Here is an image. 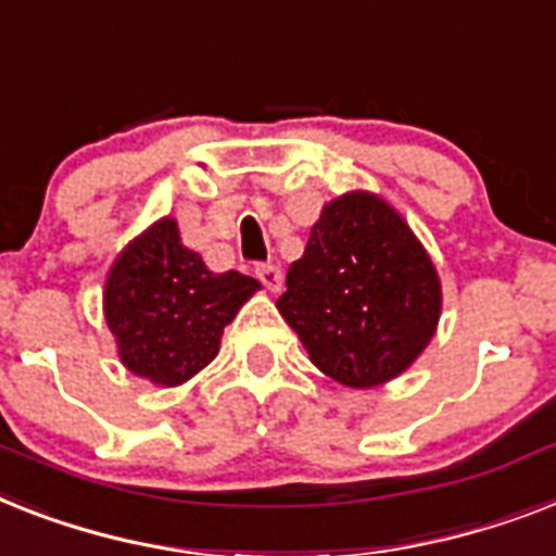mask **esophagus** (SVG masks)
<instances>
[{
	"instance_id": "esophagus-1",
	"label": "esophagus",
	"mask_w": 556,
	"mask_h": 556,
	"mask_svg": "<svg viewBox=\"0 0 556 556\" xmlns=\"http://www.w3.org/2000/svg\"><path fill=\"white\" fill-rule=\"evenodd\" d=\"M256 277H260V282H263L270 293H277L279 288H282V270H279V265H256Z\"/></svg>"
}]
</instances>
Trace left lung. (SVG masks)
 Returning a JSON list of instances; mask_svg holds the SVG:
<instances>
[{"label":"left lung","instance_id":"left-lung-1","mask_svg":"<svg viewBox=\"0 0 556 556\" xmlns=\"http://www.w3.org/2000/svg\"><path fill=\"white\" fill-rule=\"evenodd\" d=\"M277 308L311 363L349 388L394 380L431 342L442 288L431 256L377 193L323 207Z\"/></svg>","mask_w":556,"mask_h":556}]
</instances>
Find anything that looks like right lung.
<instances>
[{"instance_id":"add662e5","label":"right lung","mask_w":556,"mask_h":556,"mask_svg":"<svg viewBox=\"0 0 556 556\" xmlns=\"http://www.w3.org/2000/svg\"><path fill=\"white\" fill-rule=\"evenodd\" d=\"M260 291L239 270L214 274L165 216L125 245L105 279V323L122 365L153 386H182L219 351L225 325Z\"/></svg>"}]
</instances>
